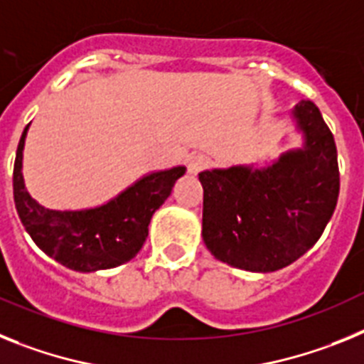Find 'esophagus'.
<instances>
[{
  "label": "esophagus",
  "instance_id": "34e87169",
  "mask_svg": "<svg viewBox=\"0 0 364 364\" xmlns=\"http://www.w3.org/2000/svg\"><path fill=\"white\" fill-rule=\"evenodd\" d=\"M207 164H208L207 157L201 156V154H192V156L188 157V161H186V170H188L191 176H194V173H198L200 170H203Z\"/></svg>",
  "mask_w": 364,
  "mask_h": 364
}]
</instances>
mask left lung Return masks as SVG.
Listing matches in <instances>:
<instances>
[{"label": "left lung", "instance_id": "8db88e82", "mask_svg": "<svg viewBox=\"0 0 364 364\" xmlns=\"http://www.w3.org/2000/svg\"><path fill=\"white\" fill-rule=\"evenodd\" d=\"M299 148L277 159L203 170L201 236L216 260L251 273H273L314 247L339 198L333 135L311 100L291 112Z\"/></svg>", "mask_w": 364, "mask_h": 364}]
</instances>
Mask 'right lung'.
I'll return each instance as SVG.
<instances>
[{
	"label": "right lung",
	"mask_w": 364,
	"mask_h": 364,
	"mask_svg": "<svg viewBox=\"0 0 364 364\" xmlns=\"http://www.w3.org/2000/svg\"><path fill=\"white\" fill-rule=\"evenodd\" d=\"M29 126L21 134L14 163V203L33 242L47 257L78 273L112 269L135 258L148 236L157 208L172 194L185 166L154 170L106 203L78 210H58L38 203L23 179V148Z\"/></svg>",
	"instance_id": "obj_1"
}]
</instances>
